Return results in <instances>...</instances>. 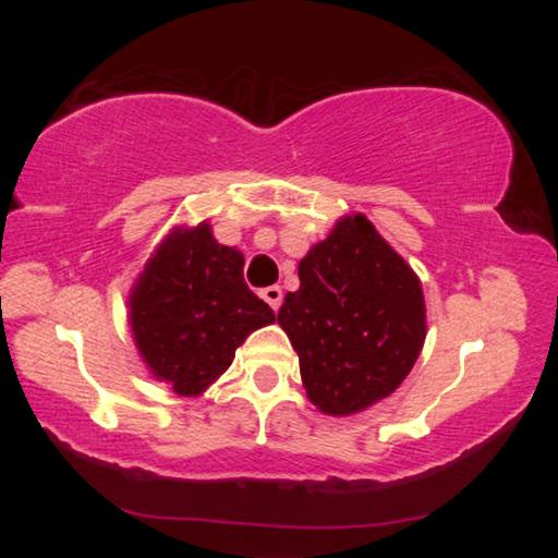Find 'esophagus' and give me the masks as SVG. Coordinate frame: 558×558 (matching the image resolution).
<instances>
[{"mask_svg":"<svg viewBox=\"0 0 558 558\" xmlns=\"http://www.w3.org/2000/svg\"><path fill=\"white\" fill-rule=\"evenodd\" d=\"M260 298L263 300H266L268 302V305L272 307V310H276V313H278V310H280V305H282V290L278 288V286H270V288H266V290H263L260 292Z\"/></svg>","mask_w":558,"mask_h":558,"instance_id":"1","label":"esophagus"}]
</instances>
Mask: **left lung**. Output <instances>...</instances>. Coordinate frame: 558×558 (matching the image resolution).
<instances>
[{
	"mask_svg": "<svg viewBox=\"0 0 558 558\" xmlns=\"http://www.w3.org/2000/svg\"><path fill=\"white\" fill-rule=\"evenodd\" d=\"M298 276L278 323L300 356L307 399L349 415L399 389L426 339V305L421 280L372 221H337Z\"/></svg>",
	"mask_w": 558,
	"mask_h": 558,
	"instance_id": "left-lung-1",
	"label": "left lung"
}]
</instances>
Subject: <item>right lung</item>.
<instances>
[{
    "label": "right lung",
    "mask_w": 558,
    "mask_h": 558,
    "mask_svg": "<svg viewBox=\"0 0 558 558\" xmlns=\"http://www.w3.org/2000/svg\"><path fill=\"white\" fill-rule=\"evenodd\" d=\"M272 319L245 286L243 256L216 243L209 223L169 233L130 295L140 354L179 396L219 379L243 339Z\"/></svg>",
    "instance_id": "obj_1"
}]
</instances>
